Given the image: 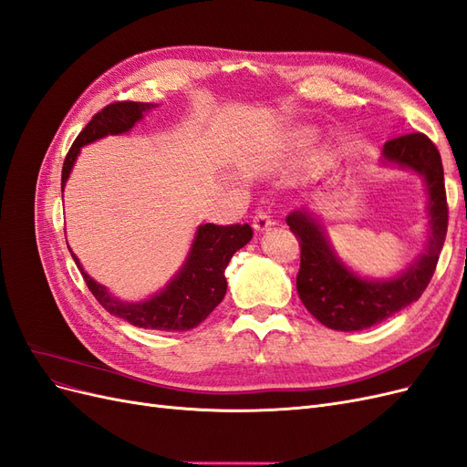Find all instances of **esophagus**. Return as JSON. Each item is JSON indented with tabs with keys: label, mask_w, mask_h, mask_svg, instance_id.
<instances>
[{
	"label": "esophagus",
	"mask_w": 467,
	"mask_h": 467,
	"mask_svg": "<svg viewBox=\"0 0 467 467\" xmlns=\"http://www.w3.org/2000/svg\"><path fill=\"white\" fill-rule=\"evenodd\" d=\"M273 223L275 222H273L271 216H268V212L259 210L257 214H255V218H253V230H255V232H266Z\"/></svg>",
	"instance_id": "1"
}]
</instances>
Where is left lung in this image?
<instances>
[{
    "instance_id": "8db88e82",
    "label": "left lung",
    "mask_w": 467,
    "mask_h": 467,
    "mask_svg": "<svg viewBox=\"0 0 467 467\" xmlns=\"http://www.w3.org/2000/svg\"><path fill=\"white\" fill-rule=\"evenodd\" d=\"M384 163L411 169L425 179L429 194V242L425 251L393 278H362L337 255L323 223L306 208L286 216L300 242V300L325 327L360 331L391 317L420 298L434 275L448 230V204L441 153L420 134H405L384 144Z\"/></svg>"
}]
</instances>
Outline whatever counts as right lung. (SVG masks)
<instances>
[{
	"mask_svg": "<svg viewBox=\"0 0 467 467\" xmlns=\"http://www.w3.org/2000/svg\"><path fill=\"white\" fill-rule=\"evenodd\" d=\"M155 107L158 105L153 103L120 101L99 110L86 129L79 132L66 155L62 167V192L83 146L109 134L115 136L132 130V126L144 119V112ZM251 237L253 230L249 223L199 225L187 261L182 263L179 273L167 282V286L161 292L144 302H122L115 298L103 285H99L83 271L74 253L72 257L88 288L110 316H117L144 329L189 331L202 323L223 300L225 290H228V280H225L223 275L225 266H228L237 249H242L251 242Z\"/></svg>",
	"mask_w": 467,
	"mask_h": 467,
	"instance_id": "obj_1",
	"label": "right lung"
}]
</instances>
